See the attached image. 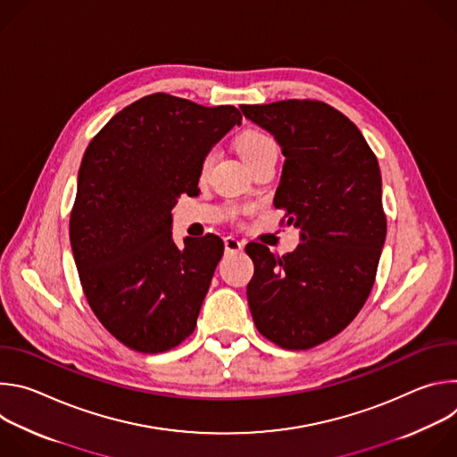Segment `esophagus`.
I'll list each match as a JSON object with an SVG mask.
<instances>
[{
  "mask_svg": "<svg viewBox=\"0 0 457 457\" xmlns=\"http://www.w3.org/2000/svg\"><path fill=\"white\" fill-rule=\"evenodd\" d=\"M224 247H226V253H238V251H242L244 242H240L237 237H226Z\"/></svg>",
  "mask_w": 457,
  "mask_h": 457,
  "instance_id": "34e87169",
  "label": "esophagus"
}]
</instances>
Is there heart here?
Segmentation results:
<instances>
[{
    "mask_svg": "<svg viewBox=\"0 0 457 457\" xmlns=\"http://www.w3.org/2000/svg\"><path fill=\"white\" fill-rule=\"evenodd\" d=\"M237 148L242 155V159L247 162V166H254L256 162L270 159V157H277L278 155V146L275 143V139L262 132V129H245L237 139ZM215 161V154L208 152L203 159H201V175H206L212 168Z\"/></svg>",
    "mask_w": 457,
    "mask_h": 457,
    "instance_id": "1",
    "label": "heart"
}]
</instances>
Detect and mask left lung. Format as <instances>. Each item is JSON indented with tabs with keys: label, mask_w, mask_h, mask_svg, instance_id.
I'll list each match as a JSON object with an SVG mask.
<instances>
[{
	"label": "left lung",
	"mask_w": 457,
	"mask_h": 457,
	"mask_svg": "<svg viewBox=\"0 0 457 457\" xmlns=\"http://www.w3.org/2000/svg\"><path fill=\"white\" fill-rule=\"evenodd\" d=\"M286 157L275 193L287 226L300 228L293 253L245 247L254 264L247 303L260 335L303 351L342 333L376 278L386 217L378 159L353 120L321 101L242 104ZM282 219V220H284Z\"/></svg>",
	"instance_id": "1"
}]
</instances>
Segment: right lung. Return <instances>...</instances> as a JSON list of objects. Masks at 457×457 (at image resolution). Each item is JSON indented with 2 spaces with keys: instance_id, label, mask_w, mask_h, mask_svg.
<instances>
[{
  "instance_id": "1",
  "label": "right lung",
  "mask_w": 457,
  "mask_h": 457,
  "mask_svg": "<svg viewBox=\"0 0 457 457\" xmlns=\"http://www.w3.org/2000/svg\"><path fill=\"white\" fill-rule=\"evenodd\" d=\"M229 104L152 94L115 113L90 141L71 213V244L85 296L126 347L155 354L197 325L224 253L215 235L171 238L180 193L197 195L201 159L240 124Z\"/></svg>"
}]
</instances>
